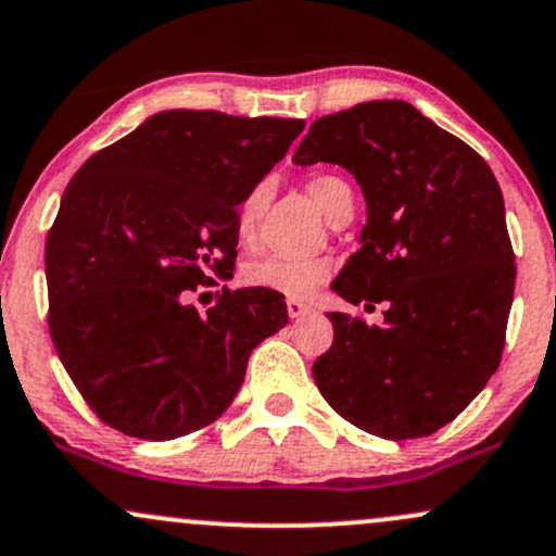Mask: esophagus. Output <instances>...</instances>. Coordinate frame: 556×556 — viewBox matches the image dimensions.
I'll use <instances>...</instances> for the list:
<instances>
[{
	"label": "esophagus",
	"mask_w": 556,
	"mask_h": 556,
	"mask_svg": "<svg viewBox=\"0 0 556 556\" xmlns=\"http://www.w3.org/2000/svg\"><path fill=\"white\" fill-rule=\"evenodd\" d=\"M311 311V306L306 301H298V298H288V314H290V319H298V316H303V314H308Z\"/></svg>",
	"instance_id": "obj_1"
}]
</instances>
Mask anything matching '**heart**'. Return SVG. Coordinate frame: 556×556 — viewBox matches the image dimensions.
Listing matches in <instances>:
<instances>
[{
    "label": "heart",
    "instance_id": "1",
    "mask_svg": "<svg viewBox=\"0 0 556 556\" xmlns=\"http://www.w3.org/2000/svg\"><path fill=\"white\" fill-rule=\"evenodd\" d=\"M308 194L314 198V203L325 211L327 218L340 200L353 198L348 181L334 174L311 176ZM264 198H266V187L255 185L253 189H248L245 198L237 203L235 237L240 245H250V242L255 240V224H258V213H261V205H264ZM327 277H329V261L325 258H288V255H266V258L250 261V264L242 268V279H245L250 288H264V290L282 292V295H292V298L308 295V292L319 282H325Z\"/></svg>",
    "mask_w": 556,
    "mask_h": 556
}]
</instances>
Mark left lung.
<instances>
[{"label": "left lung", "mask_w": 556, "mask_h": 556, "mask_svg": "<svg viewBox=\"0 0 556 556\" xmlns=\"http://www.w3.org/2000/svg\"><path fill=\"white\" fill-rule=\"evenodd\" d=\"M292 161L338 163L358 181L362 248L332 290L353 306L388 303L382 327L327 314L334 340L311 369L316 388L371 435H432L502 362L517 268L496 176L404 100L314 121Z\"/></svg>", "instance_id": "1"}]
</instances>
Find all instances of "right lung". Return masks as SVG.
I'll return each mask as SVG.
<instances>
[{"mask_svg":"<svg viewBox=\"0 0 556 556\" xmlns=\"http://www.w3.org/2000/svg\"><path fill=\"white\" fill-rule=\"evenodd\" d=\"M303 126L163 110L76 170L45 248L50 334L102 422L144 441L211 425L288 325L279 292L224 288L205 314L187 295L231 277L237 203Z\"/></svg>","mask_w":556,"mask_h":556,"instance_id":"add662e5","label":"right lung"}]
</instances>
